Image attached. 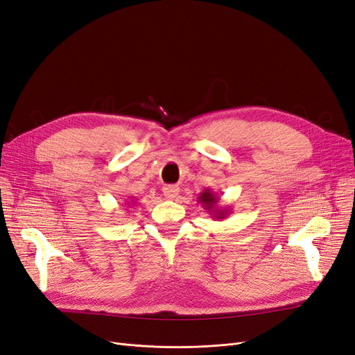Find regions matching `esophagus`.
I'll use <instances>...</instances> for the list:
<instances>
[{"instance_id": "34e87169", "label": "esophagus", "mask_w": 355, "mask_h": 355, "mask_svg": "<svg viewBox=\"0 0 355 355\" xmlns=\"http://www.w3.org/2000/svg\"><path fill=\"white\" fill-rule=\"evenodd\" d=\"M179 187L176 185H167L163 188V193L166 198H168V200H175V198L179 195Z\"/></svg>"}]
</instances>
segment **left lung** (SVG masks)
<instances>
[{"mask_svg": "<svg viewBox=\"0 0 355 355\" xmlns=\"http://www.w3.org/2000/svg\"><path fill=\"white\" fill-rule=\"evenodd\" d=\"M198 201L201 202V205L207 211H209V214H212V217H214L216 220H223V218H225L227 216L230 214V209L229 208L220 209L217 207L218 196H217L216 192H212L211 189H204V192H201V195L198 196Z\"/></svg>", "mask_w": 355, "mask_h": 355, "instance_id": "left-lung-1", "label": "left lung"}]
</instances>
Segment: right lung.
<instances>
[{
    "label": "right lung",
    "mask_w": 355,
    "mask_h": 355,
    "mask_svg": "<svg viewBox=\"0 0 355 355\" xmlns=\"http://www.w3.org/2000/svg\"><path fill=\"white\" fill-rule=\"evenodd\" d=\"M130 204H135V202H134V200H132V201H130V202H128V204H126V205H130Z\"/></svg>",
    "instance_id": "right-lung-1"
}]
</instances>
